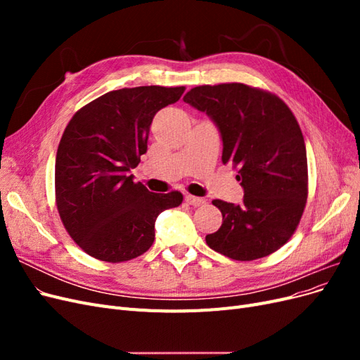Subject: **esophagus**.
I'll use <instances>...</instances> for the list:
<instances>
[{
  "mask_svg": "<svg viewBox=\"0 0 360 360\" xmlns=\"http://www.w3.org/2000/svg\"><path fill=\"white\" fill-rule=\"evenodd\" d=\"M184 200H186V202L191 204V205H193V207H198V205L205 204V200H204V198L193 197V195H186V197H184Z\"/></svg>",
  "mask_w": 360,
  "mask_h": 360,
  "instance_id": "obj_1",
  "label": "esophagus"
}]
</instances>
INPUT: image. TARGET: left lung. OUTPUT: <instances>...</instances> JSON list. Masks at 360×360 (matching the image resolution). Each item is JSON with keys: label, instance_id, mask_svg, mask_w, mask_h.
<instances>
[{"label": "left lung", "instance_id": "obj_1", "mask_svg": "<svg viewBox=\"0 0 360 360\" xmlns=\"http://www.w3.org/2000/svg\"><path fill=\"white\" fill-rule=\"evenodd\" d=\"M183 101L209 115L222 136V162L245 191L234 205L213 200L222 225L205 242L231 259L274 254L296 231L308 198L307 147L296 117L274 93L240 82L200 85Z\"/></svg>", "mask_w": 360, "mask_h": 360}]
</instances>
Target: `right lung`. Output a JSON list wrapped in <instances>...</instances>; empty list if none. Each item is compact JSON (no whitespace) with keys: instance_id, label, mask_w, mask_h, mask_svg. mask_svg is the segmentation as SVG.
<instances>
[{"instance_id":"add662e5","label":"right lung","mask_w":360,"mask_h":360,"mask_svg":"<svg viewBox=\"0 0 360 360\" xmlns=\"http://www.w3.org/2000/svg\"><path fill=\"white\" fill-rule=\"evenodd\" d=\"M184 86H135L82 106L64 129L56 158L61 222L84 252L122 263L155 242L156 217L183 201L179 191L150 192L130 169L147 151L153 117L176 103Z\"/></svg>"}]
</instances>
